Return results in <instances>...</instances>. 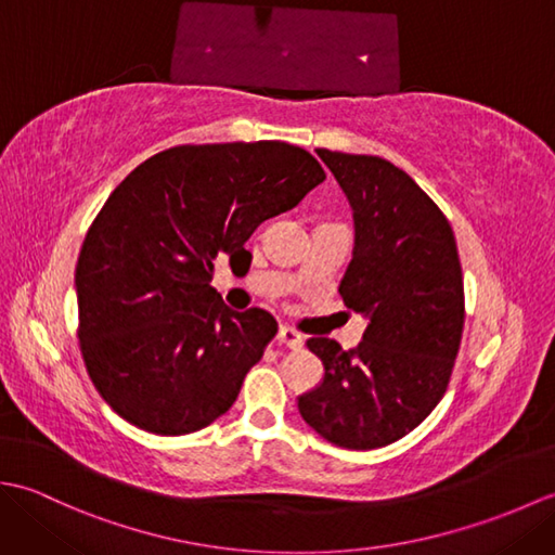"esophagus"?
<instances>
[{
  "label": "esophagus",
  "mask_w": 555,
  "mask_h": 555,
  "mask_svg": "<svg viewBox=\"0 0 555 555\" xmlns=\"http://www.w3.org/2000/svg\"><path fill=\"white\" fill-rule=\"evenodd\" d=\"M276 338H279V344H284V346H288L293 350L302 348V336L296 332V328H291V326H281Z\"/></svg>",
  "instance_id": "34e87169"
}]
</instances>
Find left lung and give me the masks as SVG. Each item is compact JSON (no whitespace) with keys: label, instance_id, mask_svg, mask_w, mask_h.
Returning a JSON list of instances; mask_svg holds the SVG:
<instances>
[{"label":"left lung","instance_id":"obj_1","mask_svg":"<svg viewBox=\"0 0 555 555\" xmlns=\"http://www.w3.org/2000/svg\"><path fill=\"white\" fill-rule=\"evenodd\" d=\"M317 155L352 207L356 247L338 293L367 328L352 350L308 340L324 379L298 410L326 441L372 451L403 439L443 398L465 324L463 269L451 223L403 169L372 155Z\"/></svg>","mask_w":555,"mask_h":555}]
</instances>
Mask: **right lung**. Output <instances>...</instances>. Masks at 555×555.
Listing matches in <instances>:
<instances>
[{
    "instance_id": "add662e5",
    "label": "right lung",
    "mask_w": 555,
    "mask_h": 555,
    "mask_svg": "<svg viewBox=\"0 0 555 555\" xmlns=\"http://www.w3.org/2000/svg\"><path fill=\"white\" fill-rule=\"evenodd\" d=\"M326 179L308 150L179 145L114 188L76 264L78 338L92 384L126 422L193 434L227 412L279 326L211 288L215 259Z\"/></svg>"
}]
</instances>
